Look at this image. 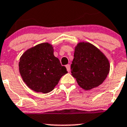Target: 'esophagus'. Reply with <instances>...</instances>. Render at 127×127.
<instances>
[{
	"mask_svg": "<svg viewBox=\"0 0 127 127\" xmlns=\"http://www.w3.org/2000/svg\"><path fill=\"white\" fill-rule=\"evenodd\" d=\"M66 69H67V71H68V72H69V71H70V65L69 64L66 65Z\"/></svg>",
	"mask_w": 127,
	"mask_h": 127,
	"instance_id": "esophagus-1",
	"label": "esophagus"
}]
</instances>
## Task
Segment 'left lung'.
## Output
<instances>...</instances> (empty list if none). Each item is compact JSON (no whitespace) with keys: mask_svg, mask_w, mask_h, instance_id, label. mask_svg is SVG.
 I'll return each mask as SVG.
<instances>
[{"mask_svg":"<svg viewBox=\"0 0 127 127\" xmlns=\"http://www.w3.org/2000/svg\"><path fill=\"white\" fill-rule=\"evenodd\" d=\"M108 59L96 47L88 42H80L75 47L71 64V75L85 90L98 87L109 71Z\"/></svg>","mask_w":127,"mask_h":127,"instance_id":"8db88e82","label":"left lung"}]
</instances>
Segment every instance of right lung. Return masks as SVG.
Listing matches in <instances>:
<instances>
[{"label": "right lung", "mask_w": 127, "mask_h": 127, "mask_svg": "<svg viewBox=\"0 0 127 127\" xmlns=\"http://www.w3.org/2000/svg\"><path fill=\"white\" fill-rule=\"evenodd\" d=\"M19 73L27 86L36 92L46 94L54 89L66 74L65 66L54 56L52 45L42 43L27 50L20 58Z\"/></svg>", "instance_id": "add662e5"}]
</instances>
